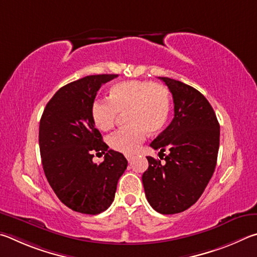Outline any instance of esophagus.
<instances>
[{
  "instance_id": "esophagus-1",
  "label": "esophagus",
  "mask_w": 257,
  "mask_h": 257,
  "mask_svg": "<svg viewBox=\"0 0 257 257\" xmlns=\"http://www.w3.org/2000/svg\"><path fill=\"white\" fill-rule=\"evenodd\" d=\"M126 159H127L128 163H132V160L134 159V156H126Z\"/></svg>"
}]
</instances>
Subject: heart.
Masks as SVG:
<instances>
[{"label":"heart","mask_w":257,"mask_h":257,"mask_svg":"<svg viewBox=\"0 0 257 257\" xmlns=\"http://www.w3.org/2000/svg\"><path fill=\"white\" fill-rule=\"evenodd\" d=\"M107 100H96L91 106V117L100 131H109L117 115L126 114L127 127L112 134L108 145L125 155L136 152L146 140L147 132L156 134L167 124L172 97L169 89L154 81H124L111 85Z\"/></svg>","instance_id":"obj_1"}]
</instances>
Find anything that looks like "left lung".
<instances>
[{
  "instance_id": "1",
  "label": "left lung",
  "mask_w": 257,
  "mask_h": 257,
  "mask_svg": "<svg viewBox=\"0 0 257 257\" xmlns=\"http://www.w3.org/2000/svg\"><path fill=\"white\" fill-rule=\"evenodd\" d=\"M173 94L174 118L150 147L165 151L161 164L147 157L142 175L147 200L157 212H183L200 199L217 165L220 125L210 102L200 91L181 81L161 78ZM161 159V157H160Z\"/></svg>"
}]
</instances>
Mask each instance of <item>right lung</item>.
Instances as JSON below:
<instances>
[{"instance_id": "1", "label": "right lung", "mask_w": 257, "mask_h": 257, "mask_svg": "<svg viewBox=\"0 0 257 257\" xmlns=\"http://www.w3.org/2000/svg\"><path fill=\"white\" fill-rule=\"evenodd\" d=\"M117 74L88 75L62 87L47 102L39 123V149L45 176L67 208L98 214L109 208L117 182L127 167L119 152L108 150L94 127L91 106L97 91ZM94 152L105 155L97 165Z\"/></svg>"}]
</instances>
